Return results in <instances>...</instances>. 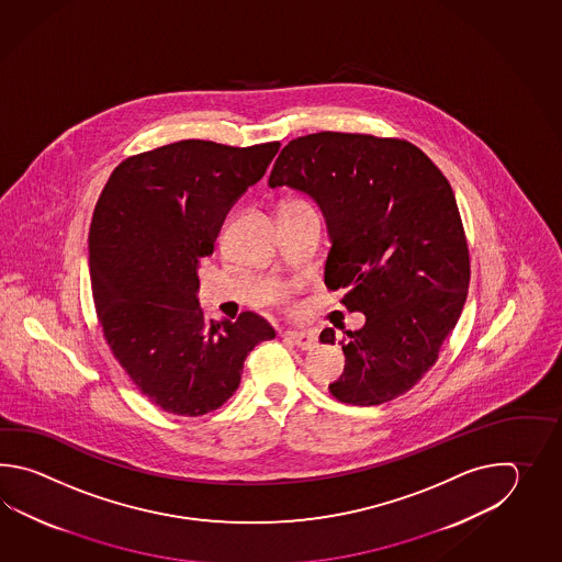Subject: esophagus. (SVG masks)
<instances>
[{"mask_svg":"<svg viewBox=\"0 0 562 562\" xmlns=\"http://www.w3.org/2000/svg\"><path fill=\"white\" fill-rule=\"evenodd\" d=\"M286 339L299 349H313L317 346V337L313 334H305V331H286Z\"/></svg>","mask_w":562,"mask_h":562,"instance_id":"34e87169","label":"esophagus"}]
</instances>
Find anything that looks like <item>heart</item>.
<instances>
[{"label": "heart", "instance_id": "b5f03b06", "mask_svg": "<svg viewBox=\"0 0 562 562\" xmlns=\"http://www.w3.org/2000/svg\"><path fill=\"white\" fill-rule=\"evenodd\" d=\"M303 201H289V203L285 204V206H303Z\"/></svg>", "mask_w": 562, "mask_h": 562}]
</instances>
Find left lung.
<instances>
[{"instance_id":"left-lung-1","label":"left lung","mask_w":562,"mask_h":562,"mask_svg":"<svg viewBox=\"0 0 562 562\" xmlns=\"http://www.w3.org/2000/svg\"><path fill=\"white\" fill-rule=\"evenodd\" d=\"M269 187L322 209L331 239L325 285L366 315L359 331L344 329L346 370L329 392L351 406L406 394L436 363L467 301L470 259L450 182L406 140L317 132L286 144ZM319 339L334 346L335 329Z\"/></svg>"}]
</instances>
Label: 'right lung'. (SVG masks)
Instances as JSON below:
<instances>
[{
  "mask_svg": "<svg viewBox=\"0 0 562 562\" xmlns=\"http://www.w3.org/2000/svg\"><path fill=\"white\" fill-rule=\"evenodd\" d=\"M279 143L180 140L124 160L90 227V281L114 358L155 406L203 416L237 392L252 347L276 337L261 315L206 322L199 267L231 206L263 179Z\"/></svg>",
  "mask_w": 562,
  "mask_h": 562,
  "instance_id": "obj_1",
  "label": "right lung"
}]
</instances>
